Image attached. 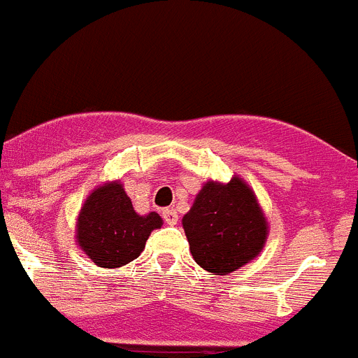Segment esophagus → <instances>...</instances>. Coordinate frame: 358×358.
I'll use <instances>...</instances> for the list:
<instances>
[{
    "label": "esophagus",
    "instance_id": "34e87169",
    "mask_svg": "<svg viewBox=\"0 0 358 358\" xmlns=\"http://www.w3.org/2000/svg\"><path fill=\"white\" fill-rule=\"evenodd\" d=\"M163 218H164V222L170 224V226H176L177 224V211L173 210V208H166V210H163Z\"/></svg>",
    "mask_w": 358,
    "mask_h": 358
}]
</instances>
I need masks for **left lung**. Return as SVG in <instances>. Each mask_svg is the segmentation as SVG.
Masks as SVG:
<instances>
[{
  "instance_id": "8db88e82",
  "label": "left lung",
  "mask_w": 358,
  "mask_h": 358,
  "mask_svg": "<svg viewBox=\"0 0 358 358\" xmlns=\"http://www.w3.org/2000/svg\"><path fill=\"white\" fill-rule=\"evenodd\" d=\"M189 252L208 273L226 276L260 255L268 235L267 218L242 177L208 181L182 217Z\"/></svg>"
}]
</instances>
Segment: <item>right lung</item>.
<instances>
[{
    "label": "right lung",
    "mask_w": 358,
    "mask_h": 358,
    "mask_svg": "<svg viewBox=\"0 0 358 358\" xmlns=\"http://www.w3.org/2000/svg\"><path fill=\"white\" fill-rule=\"evenodd\" d=\"M163 226V218L150 211L138 215L120 181L98 186L85 199L77 218V243L94 265L116 268L136 260L148 236Z\"/></svg>",
    "instance_id": "obj_1"
}]
</instances>
